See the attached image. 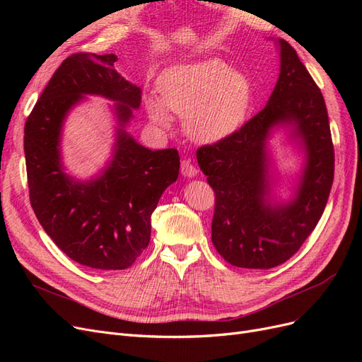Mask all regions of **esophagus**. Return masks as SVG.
<instances>
[{
    "label": "esophagus",
    "mask_w": 362,
    "mask_h": 362,
    "mask_svg": "<svg viewBox=\"0 0 362 362\" xmlns=\"http://www.w3.org/2000/svg\"><path fill=\"white\" fill-rule=\"evenodd\" d=\"M181 173L184 175V177L193 178V177H196V175H198V169H196V168L193 166L190 160L184 158V160L181 161Z\"/></svg>",
    "instance_id": "1"
}]
</instances>
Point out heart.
I'll list each match as a JSON object with an SVG mask.
<instances>
[{"label": "heart", "instance_id": "obj_1", "mask_svg": "<svg viewBox=\"0 0 362 362\" xmlns=\"http://www.w3.org/2000/svg\"><path fill=\"white\" fill-rule=\"evenodd\" d=\"M163 103L172 112L185 115L187 133L198 141L213 144L242 127L252 101L246 75L231 72L222 60L210 59L172 68L160 81ZM149 101L151 117L168 124L166 108Z\"/></svg>", "mask_w": 362, "mask_h": 362}]
</instances>
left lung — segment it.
Instances as JSON below:
<instances>
[{
    "mask_svg": "<svg viewBox=\"0 0 362 362\" xmlns=\"http://www.w3.org/2000/svg\"><path fill=\"white\" fill-rule=\"evenodd\" d=\"M281 72L267 105L235 133L196 151L214 190L211 240L226 262L272 269L290 259L319 223L334 181V144L323 95L298 52L279 40ZM278 123H293L307 148V168L287 206L265 202L264 145Z\"/></svg>",
    "mask_w": 362,
    "mask_h": 362,
    "instance_id": "obj_1",
    "label": "left lung"
}]
</instances>
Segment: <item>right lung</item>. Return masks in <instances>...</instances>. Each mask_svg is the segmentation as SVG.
Listing matches in <instances>:
<instances>
[{"label":"right lung","instance_id":"add662e5","mask_svg":"<svg viewBox=\"0 0 362 362\" xmlns=\"http://www.w3.org/2000/svg\"><path fill=\"white\" fill-rule=\"evenodd\" d=\"M116 60L93 52L64 59L24 128L30 202L39 223L71 259L101 270L128 269L148 247L151 214L180 170L177 149L151 151L119 128L115 157L100 178L75 182L63 173L62 124L83 95L116 101L120 127L140 105L141 89L115 71Z\"/></svg>","mask_w":362,"mask_h":362}]
</instances>
